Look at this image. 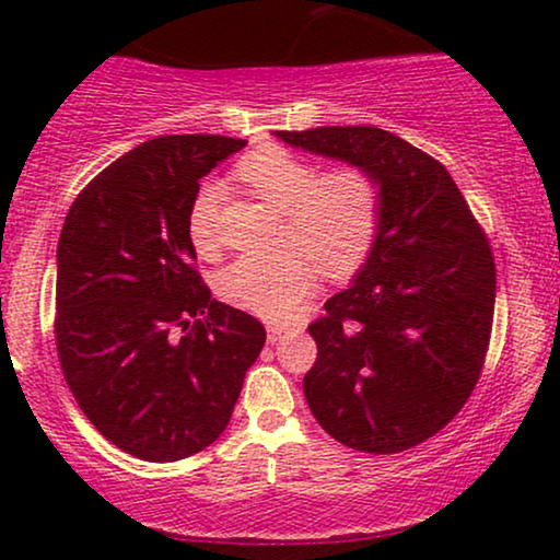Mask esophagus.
Instances as JSON below:
<instances>
[{
  "mask_svg": "<svg viewBox=\"0 0 560 560\" xmlns=\"http://www.w3.org/2000/svg\"><path fill=\"white\" fill-rule=\"evenodd\" d=\"M282 334H285V328H282V326L267 324V341H270V343H275V341H280V339H282Z\"/></svg>",
  "mask_w": 560,
  "mask_h": 560,
  "instance_id": "34e87169",
  "label": "esophagus"
}]
</instances>
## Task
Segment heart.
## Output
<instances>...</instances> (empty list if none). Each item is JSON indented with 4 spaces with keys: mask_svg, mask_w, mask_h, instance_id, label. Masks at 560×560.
<instances>
[{
    "mask_svg": "<svg viewBox=\"0 0 560 560\" xmlns=\"http://www.w3.org/2000/svg\"><path fill=\"white\" fill-rule=\"evenodd\" d=\"M240 178L282 213L280 252L275 257H240L219 275V293L236 308L270 320L295 316L318 285L316 265L331 278L354 272L380 232L382 186L362 165L320 167L295 152L262 148L236 165ZM224 188L203 183L188 209V236L198 252L217 249V217Z\"/></svg>",
    "mask_w": 560,
    "mask_h": 560,
    "instance_id": "obj_1",
    "label": "heart"
}]
</instances>
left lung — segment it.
<instances>
[{
    "instance_id": "obj_1",
    "label": "left lung",
    "mask_w": 560,
    "mask_h": 560,
    "mask_svg": "<svg viewBox=\"0 0 560 560\" xmlns=\"http://www.w3.org/2000/svg\"><path fill=\"white\" fill-rule=\"evenodd\" d=\"M275 135L362 165L382 186L370 257L308 326L318 357L303 393L343 446L400 454L448 425L477 385L494 318L492 249L446 167L397 135L364 125Z\"/></svg>"
}]
</instances>
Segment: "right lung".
<instances>
[{
    "label": "right lung",
    "instance_id": "obj_1",
    "mask_svg": "<svg viewBox=\"0 0 560 560\" xmlns=\"http://www.w3.org/2000/svg\"><path fill=\"white\" fill-rule=\"evenodd\" d=\"M244 144L221 135L137 144L81 190L60 232V370L96 431L142 462H178L217 441L265 347L255 316L211 298L186 226L198 180Z\"/></svg>",
    "mask_w": 560,
    "mask_h": 560
}]
</instances>
